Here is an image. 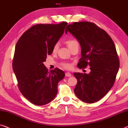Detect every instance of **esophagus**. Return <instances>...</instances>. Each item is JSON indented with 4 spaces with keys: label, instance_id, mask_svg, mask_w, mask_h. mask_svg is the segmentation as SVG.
<instances>
[{
    "label": "esophagus",
    "instance_id": "obj_1",
    "mask_svg": "<svg viewBox=\"0 0 128 128\" xmlns=\"http://www.w3.org/2000/svg\"><path fill=\"white\" fill-rule=\"evenodd\" d=\"M71 73H70V72H66V76H67V77H70V76H71Z\"/></svg>",
    "mask_w": 128,
    "mask_h": 128
}]
</instances>
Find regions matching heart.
I'll use <instances>...</instances> for the list:
<instances>
[{
	"label": "heart",
	"instance_id": "1",
	"mask_svg": "<svg viewBox=\"0 0 128 128\" xmlns=\"http://www.w3.org/2000/svg\"><path fill=\"white\" fill-rule=\"evenodd\" d=\"M66 44H67L68 48H69L70 49H71V48H72L75 46H79L78 41H77L76 40H75V39H68V40L66 41ZM58 44H54V47H53V52H57V50H58ZM62 66H63L64 67L66 68H70V67H71V66H70V64H68V63L62 64Z\"/></svg>",
	"mask_w": 128,
	"mask_h": 128
}]
</instances>
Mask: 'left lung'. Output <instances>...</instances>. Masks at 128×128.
Here are the masks:
<instances>
[{"mask_svg":"<svg viewBox=\"0 0 128 128\" xmlns=\"http://www.w3.org/2000/svg\"><path fill=\"white\" fill-rule=\"evenodd\" d=\"M65 32L71 34L81 47L78 67L89 66L90 70L89 74L74 73L78 80L75 94L86 103L98 102L112 87L120 67L114 43L105 30L87 21L68 25Z\"/></svg>","mask_w":128,"mask_h":128,"instance_id":"8db88e82","label":"left lung"}]
</instances>
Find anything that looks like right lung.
<instances>
[{
    "label": "right lung",
    "instance_id": "right-lung-1",
    "mask_svg": "<svg viewBox=\"0 0 128 128\" xmlns=\"http://www.w3.org/2000/svg\"><path fill=\"white\" fill-rule=\"evenodd\" d=\"M68 23L38 24L22 34L16 44L12 69L18 86L25 98L36 106L52 102L56 96L58 82L65 76L58 68L50 72L44 66L56 44L64 34Z\"/></svg>",
    "mask_w": 128,
    "mask_h": 128
}]
</instances>
